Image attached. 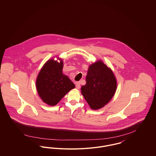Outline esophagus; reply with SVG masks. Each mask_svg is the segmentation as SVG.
I'll return each instance as SVG.
<instances>
[{"label": "esophagus", "instance_id": "34e87169", "mask_svg": "<svg viewBox=\"0 0 156 156\" xmlns=\"http://www.w3.org/2000/svg\"><path fill=\"white\" fill-rule=\"evenodd\" d=\"M75 87L77 89H80V87H81V84H80V82H76V85H75Z\"/></svg>", "mask_w": 156, "mask_h": 156}]
</instances>
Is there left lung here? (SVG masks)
Segmentation results:
<instances>
[{"instance_id":"1","label":"left lung","mask_w":156,"mask_h":156,"mask_svg":"<svg viewBox=\"0 0 156 156\" xmlns=\"http://www.w3.org/2000/svg\"><path fill=\"white\" fill-rule=\"evenodd\" d=\"M116 87V80L111 69L99 61L89 66L81 93L91 109L96 110L110 101Z\"/></svg>"}]
</instances>
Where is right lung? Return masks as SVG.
Here are the masks:
<instances>
[{
  "mask_svg": "<svg viewBox=\"0 0 156 156\" xmlns=\"http://www.w3.org/2000/svg\"><path fill=\"white\" fill-rule=\"evenodd\" d=\"M63 62L48 60L37 76L36 88L39 96L45 103L54 106L75 88L69 78L62 74Z\"/></svg>",
  "mask_w": 156,
  "mask_h": 156,
  "instance_id": "add662e5",
  "label": "right lung"
}]
</instances>
